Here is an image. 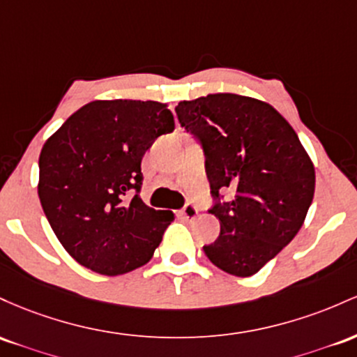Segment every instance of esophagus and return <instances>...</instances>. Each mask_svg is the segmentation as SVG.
<instances>
[{
  "label": "esophagus",
  "mask_w": 357,
  "mask_h": 357,
  "mask_svg": "<svg viewBox=\"0 0 357 357\" xmlns=\"http://www.w3.org/2000/svg\"><path fill=\"white\" fill-rule=\"evenodd\" d=\"M197 206H195V204H192V202H187L185 206H183V209H182V215L185 219H194L195 215H197Z\"/></svg>",
  "instance_id": "esophagus-1"
}]
</instances>
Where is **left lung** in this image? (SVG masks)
Wrapping results in <instances>:
<instances>
[{
    "instance_id": "left-lung-1",
    "label": "left lung",
    "mask_w": 357,
    "mask_h": 357,
    "mask_svg": "<svg viewBox=\"0 0 357 357\" xmlns=\"http://www.w3.org/2000/svg\"><path fill=\"white\" fill-rule=\"evenodd\" d=\"M180 126L200 143L221 222L204 253L226 273H258L297 236L314 199L315 170L294 128L270 104L209 94L175 107ZM233 190L224 201L222 190Z\"/></svg>"
}]
</instances>
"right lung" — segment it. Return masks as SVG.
I'll return each instance as SVG.
<instances>
[{
  "label": "right lung",
  "instance_id": "add662e5",
  "mask_svg": "<svg viewBox=\"0 0 357 357\" xmlns=\"http://www.w3.org/2000/svg\"><path fill=\"white\" fill-rule=\"evenodd\" d=\"M174 114L157 101H92L45 142L38 197L66 251L96 273L116 276L150 261L174 221L139 199L142 158Z\"/></svg>",
  "mask_w": 357,
  "mask_h": 357
}]
</instances>
